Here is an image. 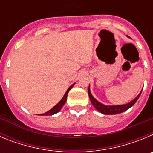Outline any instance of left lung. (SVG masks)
<instances>
[{
	"label": "left lung",
	"mask_w": 153,
	"mask_h": 153,
	"mask_svg": "<svg viewBox=\"0 0 153 153\" xmlns=\"http://www.w3.org/2000/svg\"><path fill=\"white\" fill-rule=\"evenodd\" d=\"M141 93H142V90L136 98L133 99L131 102H128V103L126 104H123V105H116V106H107V105H104V104L101 103L100 102H99L97 100H96V99L93 97L92 93H90V86H89V89H88L89 97H90V101H91L92 104H93V106H94V107H95L99 112H100L101 113L105 115H114V114H118V113H123L124 111H126V110H127V109H129L130 107H132V106L136 103V102L138 100L139 97H140V95H141Z\"/></svg>",
	"instance_id": "obj_1"
}]
</instances>
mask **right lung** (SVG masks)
I'll return each instance as SVG.
<instances>
[{
    "instance_id": "right-lung-1",
    "label": "right lung",
    "mask_w": 153,
    "mask_h": 153,
    "mask_svg": "<svg viewBox=\"0 0 153 153\" xmlns=\"http://www.w3.org/2000/svg\"><path fill=\"white\" fill-rule=\"evenodd\" d=\"M74 84H75V83H74V84L71 85V86H70V87H69V88L67 89V92L65 93L64 96H63V98L61 99V100H60V102H58V103L56 104V106H53V107L52 109H50L49 111H47V113H43V114H40V116H52V115H54V114H56V113H57L58 112H60V110L62 109V107H63V105H64L65 102H66V101H67V94H68L69 91H70V90H71V88H72L73 86H74Z\"/></svg>"
}]
</instances>
